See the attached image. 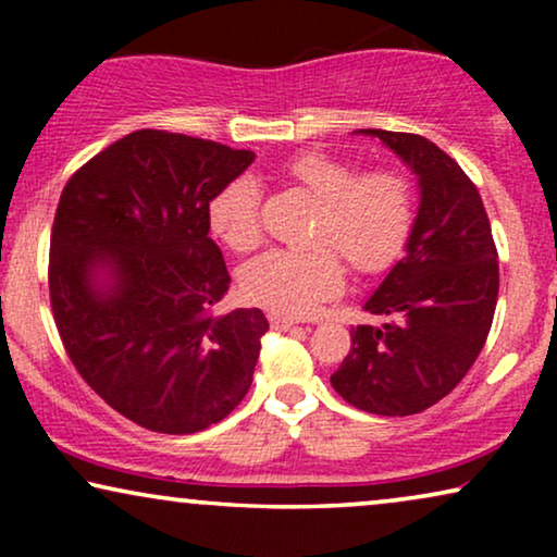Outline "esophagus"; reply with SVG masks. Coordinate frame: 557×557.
Listing matches in <instances>:
<instances>
[{"label": "esophagus", "instance_id": "34e87169", "mask_svg": "<svg viewBox=\"0 0 557 557\" xmlns=\"http://www.w3.org/2000/svg\"><path fill=\"white\" fill-rule=\"evenodd\" d=\"M269 322H271L273 330H278V332H286V330H292V326L296 324L292 317H284V314H269Z\"/></svg>", "mask_w": 557, "mask_h": 557}]
</instances>
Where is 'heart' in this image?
<instances>
[{"label": "heart", "mask_w": 557, "mask_h": 557, "mask_svg": "<svg viewBox=\"0 0 557 557\" xmlns=\"http://www.w3.org/2000/svg\"><path fill=\"white\" fill-rule=\"evenodd\" d=\"M286 177L319 202L309 250H265L246 263L240 288L253 304L286 317H307L345 286L347 258L360 273H380L398 261L416 227V189L395 170L360 172L347 159L299 151ZM210 227L227 248L246 253L261 243V187L235 177L212 197Z\"/></svg>", "instance_id": "b5f03b06"}]
</instances>
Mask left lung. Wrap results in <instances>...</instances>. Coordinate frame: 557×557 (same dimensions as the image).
<instances>
[{"mask_svg":"<svg viewBox=\"0 0 557 557\" xmlns=\"http://www.w3.org/2000/svg\"><path fill=\"white\" fill-rule=\"evenodd\" d=\"M391 147L421 185L406 256L364 304L383 324L349 332L332 387L375 416H413L461 383L492 330L499 261L474 182L418 134L362 128Z\"/></svg>","mask_w":557,"mask_h":557,"instance_id":"1","label":"left lung"}]
</instances>
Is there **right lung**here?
I'll return each instance as SVG.
<instances>
[{"mask_svg": "<svg viewBox=\"0 0 557 557\" xmlns=\"http://www.w3.org/2000/svg\"><path fill=\"white\" fill-rule=\"evenodd\" d=\"M256 154L141 128L67 180L50 235V307L78 375L157 433H197L246 398L261 309L218 317L231 286L210 202ZM103 270L109 287H98Z\"/></svg>", "mask_w": 557, "mask_h": 557, "instance_id": "1", "label": "right lung"}]
</instances>
